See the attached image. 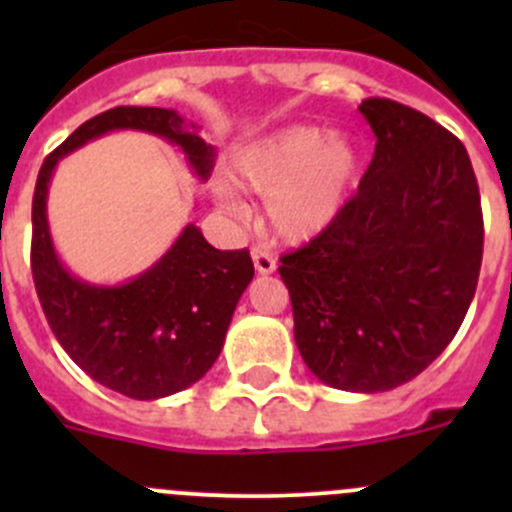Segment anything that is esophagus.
Listing matches in <instances>:
<instances>
[{
    "label": "esophagus",
    "mask_w": 512,
    "mask_h": 512,
    "mask_svg": "<svg viewBox=\"0 0 512 512\" xmlns=\"http://www.w3.org/2000/svg\"><path fill=\"white\" fill-rule=\"evenodd\" d=\"M252 262H255V270L260 272V275H272V272L277 270L275 255L262 250V247H255V250H252Z\"/></svg>",
    "instance_id": "1"
}]
</instances>
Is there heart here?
I'll return each instance as SVG.
<instances>
[{
	"label": "heart",
	"instance_id": "heart-1",
	"mask_svg": "<svg viewBox=\"0 0 512 512\" xmlns=\"http://www.w3.org/2000/svg\"><path fill=\"white\" fill-rule=\"evenodd\" d=\"M361 175V151L347 133L294 123L247 143L232 156V180L262 195L270 230L280 240L302 245L324 235L352 200ZM227 178L213 193L227 213L240 215L242 200Z\"/></svg>",
	"mask_w": 512,
	"mask_h": 512
}]
</instances>
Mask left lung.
Returning <instances> with one entry per match:
<instances>
[{
    "mask_svg": "<svg viewBox=\"0 0 512 512\" xmlns=\"http://www.w3.org/2000/svg\"><path fill=\"white\" fill-rule=\"evenodd\" d=\"M371 165L339 220L282 257L294 342L319 381L396 389L456 337L483 260L480 193L466 146L423 113L366 98Z\"/></svg>",
    "mask_w": 512,
    "mask_h": 512,
    "instance_id": "obj_1",
    "label": "left lung"
}]
</instances>
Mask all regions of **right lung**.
<instances>
[{"label":"right lung","instance_id":"1","mask_svg":"<svg viewBox=\"0 0 512 512\" xmlns=\"http://www.w3.org/2000/svg\"><path fill=\"white\" fill-rule=\"evenodd\" d=\"M111 131L151 133L180 148L200 180L213 173L215 148L173 108L118 106L81 123L44 160L36 178L32 275L64 352L106 389L156 401L208 374L255 267L247 250H215L200 227L188 223L160 260L121 285H94L71 275L51 240V175L61 158Z\"/></svg>","mask_w":512,"mask_h":512}]
</instances>
